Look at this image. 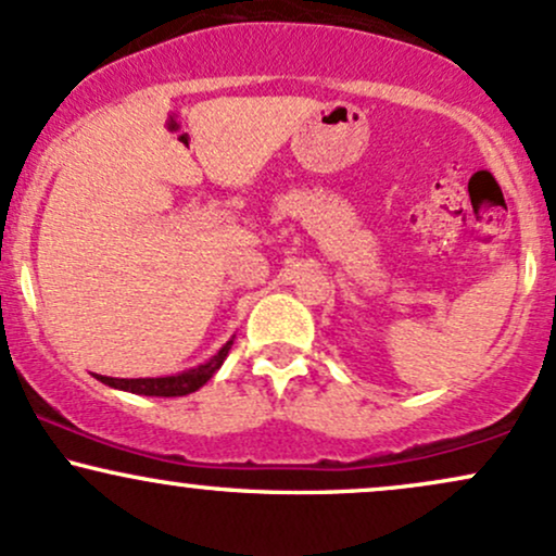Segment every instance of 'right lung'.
I'll use <instances>...</instances> for the list:
<instances>
[{"label":"right lung","instance_id":"1","mask_svg":"<svg viewBox=\"0 0 556 556\" xmlns=\"http://www.w3.org/2000/svg\"><path fill=\"white\" fill-rule=\"evenodd\" d=\"M232 342L235 337H229V340L219 348V353L212 355L206 363H201V366L188 368V371L175 374V376H156V379H112V376L96 374V379L112 389H123V392H132V394H146V397H182V394H190L195 392V389H201L216 371H219L222 363L227 358L229 348H232Z\"/></svg>","mask_w":556,"mask_h":556}]
</instances>
